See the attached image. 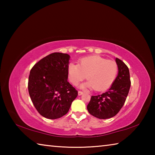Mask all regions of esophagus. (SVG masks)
<instances>
[{
  "mask_svg": "<svg viewBox=\"0 0 155 155\" xmlns=\"http://www.w3.org/2000/svg\"><path fill=\"white\" fill-rule=\"evenodd\" d=\"M82 94H83V91H78V96H81V95H82Z\"/></svg>",
  "mask_w": 155,
  "mask_h": 155,
  "instance_id": "esophagus-1",
  "label": "esophagus"
}]
</instances>
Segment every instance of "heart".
Instances as JSON below:
<instances>
[{
	"instance_id": "b5f03b06",
	"label": "heart",
	"mask_w": 155,
	"mask_h": 155,
	"mask_svg": "<svg viewBox=\"0 0 155 155\" xmlns=\"http://www.w3.org/2000/svg\"><path fill=\"white\" fill-rule=\"evenodd\" d=\"M118 73L116 62L107 60L98 55L81 59L78 64L70 63L68 66V76L72 85H77L87 76L88 81L81 85V88H93L102 91L111 87Z\"/></svg>"
}]
</instances>
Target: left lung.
Instances as JSON below:
<instances>
[{
    "label": "left lung",
    "mask_w": 155,
    "mask_h": 155,
    "mask_svg": "<svg viewBox=\"0 0 155 155\" xmlns=\"http://www.w3.org/2000/svg\"><path fill=\"white\" fill-rule=\"evenodd\" d=\"M118 74L114 82L106 92L91 96L87 104L88 112L99 119H108L115 116L127 99L130 87V73L127 65L122 60L115 59Z\"/></svg>",
    "instance_id": "1"
}]
</instances>
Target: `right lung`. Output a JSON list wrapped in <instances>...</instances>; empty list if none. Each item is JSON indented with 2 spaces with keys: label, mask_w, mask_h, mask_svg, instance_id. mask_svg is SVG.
<instances>
[{
  "label": "right lung",
  "mask_w": 155,
  "mask_h": 155,
  "mask_svg": "<svg viewBox=\"0 0 155 155\" xmlns=\"http://www.w3.org/2000/svg\"><path fill=\"white\" fill-rule=\"evenodd\" d=\"M70 55L53 52L34 65L28 90L37 111L48 119H57L68 112L78 91L68 81Z\"/></svg>",
  "instance_id": "obj_1"
}]
</instances>
